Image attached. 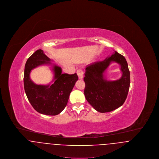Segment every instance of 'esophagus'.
Listing matches in <instances>:
<instances>
[{
    "label": "esophagus",
    "instance_id": "1",
    "mask_svg": "<svg viewBox=\"0 0 159 159\" xmlns=\"http://www.w3.org/2000/svg\"><path fill=\"white\" fill-rule=\"evenodd\" d=\"M77 74L79 77V79H82L83 78V71L82 69H78L77 71Z\"/></svg>",
    "mask_w": 159,
    "mask_h": 159
}]
</instances>
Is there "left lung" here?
<instances>
[{"label": "left lung", "mask_w": 159, "mask_h": 159, "mask_svg": "<svg viewBox=\"0 0 159 159\" xmlns=\"http://www.w3.org/2000/svg\"><path fill=\"white\" fill-rule=\"evenodd\" d=\"M112 61L121 66L122 75L118 80L108 81L104 79L103 73ZM83 79L85 98L98 112L112 111L122 106L127 98L130 86L128 65L125 58L116 51L104 61L87 66Z\"/></svg>", "instance_id": "left-lung-1"}]
</instances>
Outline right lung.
<instances>
[{"instance_id":"right-lung-1","label":"right lung","mask_w":159,"mask_h":159,"mask_svg":"<svg viewBox=\"0 0 159 159\" xmlns=\"http://www.w3.org/2000/svg\"><path fill=\"white\" fill-rule=\"evenodd\" d=\"M51 61L42 49L33 53L25 63L24 86L27 97L35 110L39 113L55 116L60 113L67 106L70 94L78 80V76L76 73L62 74L60 67L52 64ZM44 64L53 65L54 76L52 85H36L30 77L33 69Z\"/></svg>"}]
</instances>
